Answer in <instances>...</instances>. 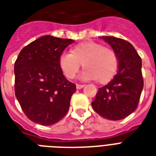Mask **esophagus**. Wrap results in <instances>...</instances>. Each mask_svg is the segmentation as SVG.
Wrapping results in <instances>:
<instances>
[{
	"mask_svg": "<svg viewBox=\"0 0 156 156\" xmlns=\"http://www.w3.org/2000/svg\"><path fill=\"white\" fill-rule=\"evenodd\" d=\"M84 84H76V89H82V88H83V87H84Z\"/></svg>",
	"mask_w": 156,
	"mask_h": 156,
	"instance_id": "esophagus-1",
	"label": "esophagus"
}]
</instances>
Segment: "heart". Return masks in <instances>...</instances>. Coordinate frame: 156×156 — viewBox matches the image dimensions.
I'll return each instance as SVG.
<instances>
[{
	"mask_svg": "<svg viewBox=\"0 0 156 156\" xmlns=\"http://www.w3.org/2000/svg\"><path fill=\"white\" fill-rule=\"evenodd\" d=\"M58 63L67 79H73L82 64L84 68L82 79H96L98 82L105 84L116 74L119 60L116 53L112 48L89 41L76 45L72 48V54H60Z\"/></svg>",
	"mask_w": 156,
	"mask_h": 156,
	"instance_id": "heart-1",
	"label": "heart"
}]
</instances>
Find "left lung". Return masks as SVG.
Masks as SVG:
<instances>
[{
  "instance_id": "8db88e82",
  "label": "left lung",
  "mask_w": 156,
  "mask_h": 156,
  "mask_svg": "<svg viewBox=\"0 0 156 156\" xmlns=\"http://www.w3.org/2000/svg\"><path fill=\"white\" fill-rule=\"evenodd\" d=\"M118 57L119 68L111 81L98 89L92 107L98 114L119 120L137 109L142 88V58L129 42L114 37H101Z\"/></svg>"
}]
</instances>
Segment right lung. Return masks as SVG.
Wrapping results in <instances>:
<instances>
[{
    "instance_id": "right-lung-1",
    "label": "right lung",
    "mask_w": 156,
    "mask_h": 156,
    "mask_svg": "<svg viewBox=\"0 0 156 156\" xmlns=\"http://www.w3.org/2000/svg\"><path fill=\"white\" fill-rule=\"evenodd\" d=\"M73 42L43 36L24 47L14 62L15 96L24 114L35 123L52 125L69 110L76 88L62 74L58 58Z\"/></svg>"
}]
</instances>
